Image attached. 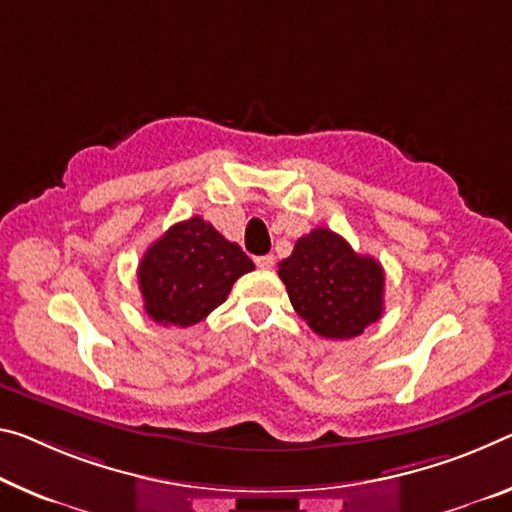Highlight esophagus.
Returning <instances> with one entry per match:
<instances>
[{"label": "esophagus", "mask_w": 512, "mask_h": 512, "mask_svg": "<svg viewBox=\"0 0 512 512\" xmlns=\"http://www.w3.org/2000/svg\"><path fill=\"white\" fill-rule=\"evenodd\" d=\"M255 264L259 266V269H273V264H275V257L273 255H262V257H257L255 259Z\"/></svg>", "instance_id": "obj_1"}]
</instances>
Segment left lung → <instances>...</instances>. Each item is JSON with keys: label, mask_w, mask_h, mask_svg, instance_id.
<instances>
[{"label": "left lung", "mask_w": 512, "mask_h": 512, "mask_svg": "<svg viewBox=\"0 0 512 512\" xmlns=\"http://www.w3.org/2000/svg\"><path fill=\"white\" fill-rule=\"evenodd\" d=\"M278 275L300 319L321 337L353 339L383 316V266L328 227L300 237Z\"/></svg>", "instance_id": "8db88e82"}]
</instances>
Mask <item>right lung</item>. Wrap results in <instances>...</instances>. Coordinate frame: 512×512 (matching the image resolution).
I'll return each instance as SVG.
<instances>
[{
    "mask_svg": "<svg viewBox=\"0 0 512 512\" xmlns=\"http://www.w3.org/2000/svg\"><path fill=\"white\" fill-rule=\"evenodd\" d=\"M253 269L239 243L193 216L168 227L145 250L139 264L143 307L161 326L189 328L225 303L234 282Z\"/></svg>",
    "mask_w": 512,
    "mask_h": 512,
    "instance_id": "right-lung-1",
    "label": "right lung"
}]
</instances>
